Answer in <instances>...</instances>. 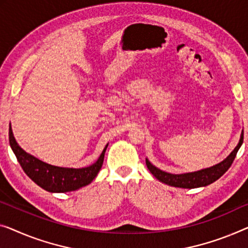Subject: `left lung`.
<instances>
[{
  "label": "left lung",
  "instance_id": "obj_1",
  "mask_svg": "<svg viewBox=\"0 0 248 248\" xmlns=\"http://www.w3.org/2000/svg\"><path fill=\"white\" fill-rule=\"evenodd\" d=\"M244 140V131H242L241 139H239L238 145L235 147V149L232 151L226 159H224L219 164H217L213 167L202 169V170L194 171V172H187V173H179V175H175V173H169L166 171H162L160 169L151 164V162L146 158V165L149 171L159 180V182L167 184L169 186L179 187V188H198V187H205L207 185L213 184L219 179L221 176L226 172L234 161L236 155L239 148H241Z\"/></svg>",
  "mask_w": 248,
  "mask_h": 248
}]
</instances>
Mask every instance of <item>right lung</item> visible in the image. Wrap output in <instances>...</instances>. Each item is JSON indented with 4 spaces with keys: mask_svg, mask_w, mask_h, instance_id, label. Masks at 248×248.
<instances>
[{
    "mask_svg": "<svg viewBox=\"0 0 248 248\" xmlns=\"http://www.w3.org/2000/svg\"><path fill=\"white\" fill-rule=\"evenodd\" d=\"M10 146L16 154L22 169L36 185L50 193H66L87 186L97 177L103 164V158L108 145L102 150L98 160L89 167L64 168L43 162L32 155L28 154L17 145L12 128H9Z\"/></svg>",
    "mask_w": 248,
    "mask_h": 248,
    "instance_id": "obj_1",
    "label": "right lung"
}]
</instances>
